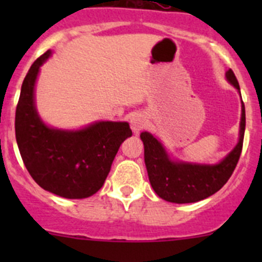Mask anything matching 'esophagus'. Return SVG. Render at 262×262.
Listing matches in <instances>:
<instances>
[{"mask_svg":"<svg viewBox=\"0 0 262 262\" xmlns=\"http://www.w3.org/2000/svg\"><path fill=\"white\" fill-rule=\"evenodd\" d=\"M147 121L146 118L141 114H136L130 118V128L134 132V134H138L139 132L143 130L144 126H146Z\"/></svg>","mask_w":262,"mask_h":262,"instance_id":"esophagus-1","label":"esophagus"}]
</instances>
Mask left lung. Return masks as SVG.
<instances>
[{"instance_id":"8db88e82","label":"left lung","mask_w":262,"mask_h":262,"mask_svg":"<svg viewBox=\"0 0 262 262\" xmlns=\"http://www.w3.org/2000/svg\"><path fill=\"white\" fill-rule=\"evenodd\" d=\"M226 78L241 95L238 81L233 71H227ZM245 126L246 114L242 101L238 143L215 165L172 160L156 137L148 132L141 133V139L144 144V162L148 178L156 194L166 202L178 204L196 203L215 194L228 181L236 168L244 144Z\"/></svg>"}]
</instances>
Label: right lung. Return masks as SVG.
Returning <instances> with one entry per match:
<instances>
[{
  "mask_svg": "<svg viewBox=\"0 0 262 262\" xmlns=\"http://www.w3.org/2000/svg\"><path fill=\"white\" fill-rule=\"evenodd\" d=\"M47 50L23 82L15 116V133L24 165L47 191L67 199H83L106 180L120 144L132 130L126 121H95L77 130L47 125L35 106V83Z\"/></svg>",
  "mask_w": 262,
  "mask_h": 262,
  "instance_id": "1",
  "label": "right lung"
}]
</instances>
